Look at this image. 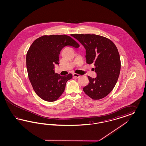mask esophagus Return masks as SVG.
<instances>
[{"label":"esophagus","instance_id":"1","mask_svg":"<svg viewBox=\"0 0 146 146\" xmlns=\"http://www.w3.org/2000/svg\"><path fill=\"white\" fill-rule=\"evenodd\" d=\"M73 76H74V77H76V78H79V77H80V76L79 74H78L74 73V74H73Z\"/></svg>","mask_w":146,"mask_h":146}]
</instances>
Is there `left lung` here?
Here are the masks:
<instances>
[{
    "mask_svg": "<svg viewBox=\"0 0 146 146\" xmlns=\"http://www.w3.org/2000/svg\"><path fill=\"white\" fill-rule=\"evenodd\" d=\"M71 36L85 48L86 63L95 66L97 76H88L89 82L83 89L84 92L93 100L104 98L113 89L119 76L121 63L118 49L110 39L101 35L74 34Z\"/></svg>",
    "mask_w": 146,
    "mask_h": 146,
    "instance_id": "1",
    "label": "left lung"
}]
</instances>
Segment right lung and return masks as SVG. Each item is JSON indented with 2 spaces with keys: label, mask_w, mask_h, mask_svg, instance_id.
I'll return each instance as SVG.
<instances>
[{
  "label": "right lung",
  "mask_w": 146,
  "mask_h": 146,
  "mask_svg": "<svg viewBox=\"0 0 146 146\" xmlns=\"http://www.w3.org/2000/svg\"><path fill=\"white\" fill-rule=\"evenodd\" d=\"M77 48L79 45L66 35H43L35 40L26 55L28 78L36 95L48 102L57 100L64 92L72 74L61 76L55 73L59 55L64 46Z\"/></svg>",
  "instance_id": "right-lung-1"
}]
</instances>
